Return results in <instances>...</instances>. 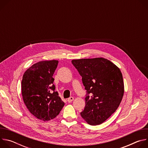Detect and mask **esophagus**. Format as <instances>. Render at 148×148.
Returning a JSON list of instances; mask_svg holds the SVG:
<instances>
[{"mask_svg":"<svg viewBox=\"0 0 148 148\" xmlns=\"http://www.w3.org/2000/svg\"><path fill=\"white\" fill-rule=\"evenodd\" d=\"M73 100H74V97H70L69 98H68V99H67V101H68V102L70 103V102H72Z\"/></svg>","mask_w":148,"mask_h":148,"instance_id":"1","label":"esophagus"}]
</instances>
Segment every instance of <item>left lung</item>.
Masks as SVG:
<instances>
[{"mask_svg":"<svg viewBox=\"0 0 148 148\" xmlns=\"http://www.w3.org/2000/svg\"><path fill=\"white\" fill-rule=\"evenodd\" d=\"M87 90L86 107L80 114L91 125L101 124L118 108L124 93L120 69L104 58L73 60Z\"/></svg>","mask_w":148,"mask_h":148,"instance_id":"left-lung-1","label":"left lung"}]
</instances>
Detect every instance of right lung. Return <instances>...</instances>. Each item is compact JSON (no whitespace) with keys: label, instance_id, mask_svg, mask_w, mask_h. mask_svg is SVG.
Masks as SVG:
<instances>
[{"label":"right lung","instance_id":"1","mask_svg":"<svg viewBox=\"0 0 148 148\" xmlns=\"http://www.w3.org/2000/svg\"><path fill=\"white\" fill-rule=\"evenodd\" d=\"M58 63L57 60L39 61L23 75L22 94L25 104L32 115L43 121L56 118L65 104L53 84V75Z\"/></svg>","mask_w":148,"mask_h":148}]
</instances>
